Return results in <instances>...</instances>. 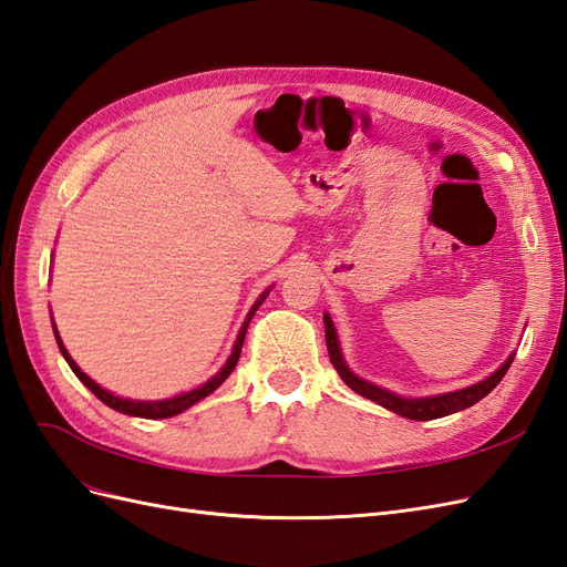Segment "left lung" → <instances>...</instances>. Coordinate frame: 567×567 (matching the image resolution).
Segmentation results:
<instances>
[{
    "instance_id": "left-lung-1",
    "label": "left lung",
    "mask_w": 567,
    "mask_h": 567,
    "mask_svg": "<svg viewBox=\"0 0 567 567\" xmlns=\"http://www.w3.org/2000/svg\"><path fill=\"white\" fill-rule=\"evenodd\" d=\"M323 326H326V348H329V357H331L336 371L340 373V379L346 381L357 394H362V398H367L375 404H381V406L394 411V414H400V416L411 419V421H433V419H442L447 414H454V411L473 406L475 402L483 400L485 394H489L496 385H499V381L504 379L511 362H513V357H516V354H511L506 362L502 364V369H496L489 375V379H485L483 383H475L471 388H463V390L447 392V394H437V398H427V400H406V398H398V394H392V392H388L379 385L357 379V375L346 367V362H342L338 336H336L333 321H331L329 315L323 317Z\"/></svg>"
}]
</instances>
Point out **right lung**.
Segmentation results:
<instances>
[{
    "mask_svg": "<svg viewBox=\"0 0 567 567\" xmlns=\"http://www.w3.org/2000/svg\"><path fill=\"white\" fill-rule=\"evenodd\" d=\"M267 296V293H265ZM265 296H260V300H257L255 305H252V310L248 312V317H246V321H244V326H241V331H238V338H236V346H234V352H231V357L227 359V364L221 367V371L217 373V375H213V379L205 383V385H200V388H196V390H192V392H186V394H177V398H173V400H161V402H134V400H123V398H115V394H111L109 390H104L101 385H96L87 373H82L80 371V367L73 362L71 359V354H68V350L63 348V342H61V338H59V333H56V342H59V350H61V354L65 357V362H68V367L73 369V373L78 375V379L87 385L96 398L104 402L106 406H111V409H115V411H120V414H127V416H140V419H169V416H177L179 411H184V409H188V406H194L196 402H200L203 398H208V394L213 392V390H217L221 383H225L227 379H229V373L234 371V367H236V362H238V357H241V348H244V340H246V331H248V323H250V319H252V315L257 312V307L262 305V300H265Z\"/></svg>",
    "mask_w": 567,
    "mask_h": 567,
    "instance_id": "1",
    "label": "right lung"
}]
</instances>
